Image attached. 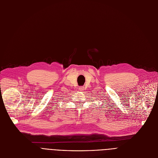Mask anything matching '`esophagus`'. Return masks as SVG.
Masks as SVG:
<instances>
[{
    "label": "esophagus",
    "mask_w": 158,
    "mask_h": 158,
    "mask_svg": "<svg viewBox=\"0 0 158 158\" xmlns=\"http://www.w3.org/2000/svg\"><path fill=\"white\" fill-rule=\"evenodd\" d=\"M79 89L80 90V91H82L84 89V88H83V87H82V86H80L79 88Z\"/></svg>",
    "instance_id": "esophagus-1"
}]
</instances>
